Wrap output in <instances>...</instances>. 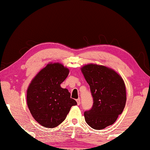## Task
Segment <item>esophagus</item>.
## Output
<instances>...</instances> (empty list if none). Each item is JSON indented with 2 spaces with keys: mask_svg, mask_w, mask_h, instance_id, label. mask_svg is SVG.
<instances>
[{
  "mask_svg": "<svg viewBox=\"0 0 150 150\" xmlns=\"http://www.w3.org/2000/svg\"><path fill=\"white\" fill-rule=\"evenodd\" d=\"M76 101H77V105H80V103H81V99H80V98H77V99L76 100Z\"/></svg>",
  "mask_w": 150,
  "mask_h": 150,
  "instance_id": "obj_1",
  "label": "esophagus"
}]
</instances>
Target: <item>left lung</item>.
Segmentation results:
<instances>
[{
	"instance_id": "obj_1",
	"label": "left lung",
	"mask_w": 150,
	"mask_h": 150,
	"mask_svg": "<svg viewBox=\"0 0 150 150\" xmlns=\"http://www.w3.org/2000/svg\"><path fill=\"white\" fill-rule=\"evenodd\" d=\"M81 71L90 86L93 105L84 112L86 122L95 130L115 122L126 105V87L115 71L103 65L88 64Z\"/></svg>"
}]
</instances>
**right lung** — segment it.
Masks as SVG:
<instances>
[{"label":"right lung","mask_w":150,"mask_h":150,"mask_svg":"<svg viewBox=\"0 0 150 150\" xmlns=\"http://www.w3.org/2000/svg\"><path fill=\"white\" fill-rule=\"evenodd\" d=\"M69 71L60 63H50L33 79L27 91V104L34 118L45 128H55L65 120L77 102L61 87Z\"/></svg>","instance_id":"obj_1"}]
</instances>
